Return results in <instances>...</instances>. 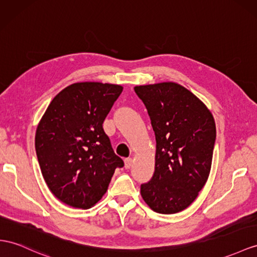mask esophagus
I'll use <instances>...</instances> for the list:
<instances>
[{"mask_svg": "<svg viewBox=\"0 0 257 257\" xmlns=\"http://www.w3.org/2000/svg\"><path fill=\"white\" fill-rule=\"evenodd\" d=\"M133 166V159H124V168L129 169Z\"/></svg>", "mask_w": 257, "mask_h": 257, "instance_id": "34e87169", "label": "esophagus"}]
</instances>
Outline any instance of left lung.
<instances>
[{
    "mask_svg": "<svg viewBox=\"0 0 257 257\" xmlns=\"http://www.w3.org/2000/svg\"><path fill=\"white\" fill-rule=\"evenodd\" d=\"M135 92L146 105L156 139L155 170L141 185V195L156 213L181 212L208 178L216 141L214 117L178 83L139 85Z\"/></svg>",
    "mask_w": 257,
    "mask_h": 257,
    "instance_id": "1",
    "label": "left lung"
}]
</instances>
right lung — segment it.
<instances>
[{"label":"right lung","mask_w":257,"mask_h":257,"mask_svg":"<svg viewBox=\"0 0 257 257\" xmlns=\"http://www.w3.org/2000/svg\"><path fill=\"white\" fill-rule=\"evenodd\" d=\"M121 92L118 84H70L52 100L38 124L36 152L42 176L51 192L69 206H93L115 169L123 167L103 129Z\"/></svg>","instance_id":"right-lung-1"}]
</instances>
